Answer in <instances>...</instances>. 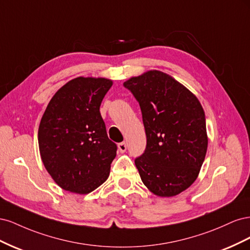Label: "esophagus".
<instances>
[{"label":"esophagus","instance_id":"obj_1","mask_svg":"<svg viewBox=\"0 0 250 250\" xmlns=\"http://www.w3.org/2000/svg\"><path fill=\"white\" fill-rule=\"evenodd\" d=\"M118 148H119V151H120L121 153H124L125 151H126V149H127L126 143H125V142H123V143H120L119 145H118Z\"/></svg>","mask_w":250,"mask_h":250}]
</instances>
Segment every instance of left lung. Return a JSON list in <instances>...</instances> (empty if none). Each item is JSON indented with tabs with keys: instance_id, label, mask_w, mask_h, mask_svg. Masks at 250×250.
<instances>
[{
	"instance_id": "1",
	"label": "left lung",
	"mask_w": 250,
	"mask_h": 250,
	"mask_svg": "<svg viewBox=\"0 0 250 250\" xmlns=\"http://www.w3.org/2000/svg\"><path fill=\"white\" fill-rule=\"evenodd\" d=\"M142 110L147 145L135 158L150 192L173 197L197 178L208 150L206 115L192 92L170 75L151 70L124 82Z\"/></svg>"
}]
</instances>
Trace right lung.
<instances>
[{"label":"right lung","instance_id":"1","mask_svg":"<svg viewBox=\"0 0 250 250\" xmlns=\"http://www.w3.org/2000/svg\"><path fill=\"white\" fill-rule=\"evenodd\" d=\"M112 85L107 78L77 77L52 97L39 127L44 168L65 191L88 194L109 176L117 155L100 105Z\"/></svg>","mask_w":250,"mask_h":250}]
</instances>
